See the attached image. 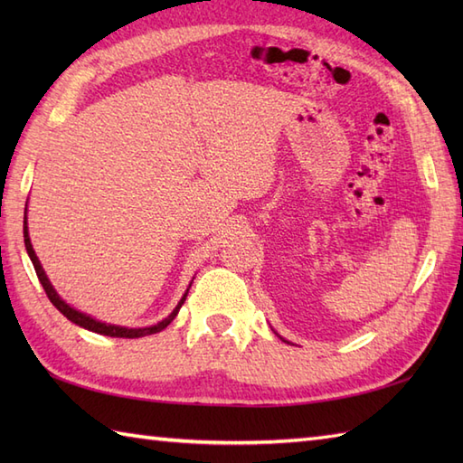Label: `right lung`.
<instances>
[{
	"label": "right lung",
	"instance_id": "right-lung-1",
	"mask_svg": "<svg viewBox=\"0 0 463 463\" xmlns=\"http://www.w3.org/2000/svg\"><path fill=\"white\" fill-rule=\"evenodd\" d=\"M24 241H25V249H27L29 259H32V262H33V269H35V272H37V279H39V282H42V287H43V290H45V294H47V298L52 300L53 307H55L59 312H61L63 317H67V320H71V322L77 324V326H83V328L91 330V332L105 334V336H113V338H141V336H149V334H156V332H161V330H165L166 326H169V324L175 320L176 312H179V308L183 307L184 298H186V294H184V297H183L181 302H179V307H176V308L169 314V317H166L165 320H161L159 324H155V326H149V328H123V326H113V324L99 322V320H95V318H91V317H87V314H83V312H80V310L71 308V307H69V304H65L61 298L57 297V292L53 290L52 284H49V280H47V277H45V272H43V269H42V264H39V260H37V257H35V250H33V247H32V241H29V234H27V216H25V221H24Z\"/></svg>",
	"mask_w": 463,
	"mask_h": 463
}]
</instances>
